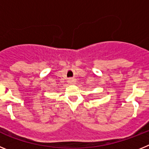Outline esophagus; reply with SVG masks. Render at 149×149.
Returning a JSON list of instances; mask_svg holds the SVG:
<instances>
[{"mask_svg":"<svg viewBox=\"0 0 149 149\" xmlns=\"http://www.w3.org/2000/svg\"><path fill=\"white\" fill-rule=\"evenodd\" d=\"M74 82H75V81L73 79H69V83L73 84V83H74Z\"/></svg>","mask_w":149,"mask_h":149,"instance_id":"obj_1","label":"esophagus"}]
</instances>
